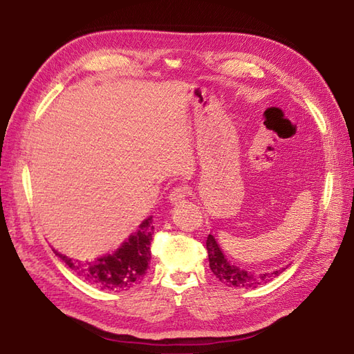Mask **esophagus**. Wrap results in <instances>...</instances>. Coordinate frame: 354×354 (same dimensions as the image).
Wrapping results in <instances>:
<instances>
[{
  "label": "esophagus",
  "mask_w": 354,
  "mask_h": 354,
  "mask_svg": "<svg viewBox=\"0 0 354 354\" xmlns=\"http://www.w3.org/2000/svg\"><path fill=\"white\" fill-rule=\"evenodd\" d=\"M187 189L185 186H178V187H174L169 194V203L172 205H180L183 204L186 201V196H187Z\"/></svg>",
  "instance_id": "1"
}]
</instances>
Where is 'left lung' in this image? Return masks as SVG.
I'll use <instances>...</instances> for the list:
<instances>
[{"label": "left lung", "mask_w": 354, "mask_h": 354, "mask_svg": "<svg viewBox=\"0 0 354 354\" xmlns=\"http://www.w3.org/2000/svg\"><path fill=\"white\" fill-rule=\"evenodd\" d=\"M207 252H209V261H210V269L214 277H216L222 283H225L227 287H237V288H249V287H258L261 283L270 282L277 277L286 270V267H282L279 270H273L270 273H260L255 274L252 272H246L245 269H240V267L231 264L227 257L223 255L221 248L212 234L207 237Z\"/></svg>", "instance_id": "obj_1"}]
</instances>
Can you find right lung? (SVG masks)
I'll list each match as a JSON object with an SVG mask.
<instances>
[{"label":"right lung","mask_w":354,"mask_h":354,"mask_svg":"<svg viewBox=\"0 0 354 354\" xmlns=\"http://www.w3.org/2000/svg\"><path fill=\"white\" fill-rule=\"evenodd\" d=\"M153 216L144 219L136 232L117 248L114 252L102 255L94 260L80 261L57 251L66 266L91 286L105 291H127L141 283L151 260Z\"/></svg>","instance_id":"1"}]
</instances>
